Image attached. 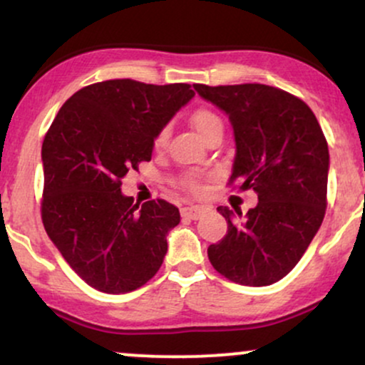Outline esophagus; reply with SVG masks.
<instances>
[{"label":"esophagus","instance_id":"esophagus-1","mask_svg":"<svg viewBox=\"0 0 365 365\" xmlns=\"http://www.w3.org/2000/svg\"><path fill=\"white\" fill-rule=\"evenodd\" d=\"M204 215V207L200 206H187L182 209V216L187 220H199Z\"/></svg>","mask_w":365,"mask_h":365}]
</instances>
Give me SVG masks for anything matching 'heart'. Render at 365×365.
<instances>
[{
    "label": "heart",
    "mask_w": 365,
    "mask_h": 365,
    "mask_svg": "<svg viewBox=\"0 0 365 365\" xmlns=\"http://www.w3.org/2000/svg\"><path fill=\"white\" fill-rule=\"evenodd\" d=\"M216 121H220V118L215 115V113L207 111V110H199L194 113V116H192V125H194L195 132L199 133V135H202L206 130L211 127V125H215ZM166 137H168V130H161V132L158 133L156 137V145H163L165 144ZM187 187L190 188V190H197V185L194 180H187Z\"/></svg>",
    "instance_id": "obj_1"
}]
</instances>
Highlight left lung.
Wrapping results in <instances>:
<instances>
[{
  "label": "left lung",
  "instance_id": "8db88e82",
  "mask_svg": "<svg viewBox=\"0 0 365 365\" xmlns=\"http://www.w3.org/2000/svg\"><path fill=\"white\" fill-rule=\"evenodd\" d=\"M197 94L228 116L235 137L232 182L257 194V206L217 211L228 223L209 245L212 267L232 282L267 287L300 261L326 211L329 150L311 108L262 83L209 87Z\"/></svg>",
  "mask_w": 365,
  "mask_h": 365
}]
</instances>
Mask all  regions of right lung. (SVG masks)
Segmentation results:
<instances>
[{
  "mask_svg": "<svg viewBox=\"0 0 365 365\" xmlns=\"http://www.w3.org/2000/svg\"><path fill=\"white\" fill-rule=\"evenodd\" d=\"M194 96L188 83H92L63 104L46 133V233L96 290H137L161 267L178 207L163 199L139 206L123 195L121 178L150 161L158 133Z\"/></svg>",
  "mask_w": 365,
  "mask_h": 365,
  "instance_id": "obj_1",
  "label": "right lung"
}]
</instances>
